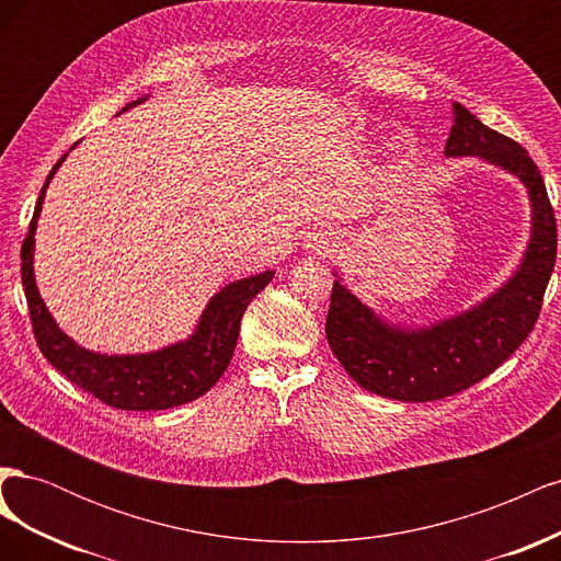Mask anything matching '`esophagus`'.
I'll return each mask as SVG.
<instances>
[{
    "label": "esophagus",
    "mask_w": 561,
    "mask_h": 561,
    "mask_svg": "<svg viewBox=\"0 0 561 561\" xmlns=\"http://www.w3.org/2000/svg\"><path fill=\"white\" fill-rule=\"evenodd\" d=\"M311 241H313L311 248H316V250H325L328 248V236L316 233V236H311Z\"/></svg>",
    "instance_id": "34e87169"
}]
</instances>
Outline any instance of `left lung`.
Wrapping results in <instances>:
<instances>
[{
  "label": "left lung",
  "mask_w": 561,
  "mask_h": 561,
  "mask_svg": "<svg viewBox=\"0 0 561 561\" xmlns=\"http://www.w3.org/2000/svg\"><path fill=\"white\" fill-rule=\"evenodd\" d=\"M445 154L480 157L515 175L531 201V239L519 268L494 295L428 328L386 322L334 280L325 322L330 348L353 381L390 400H443L489 377L534 330L557 260L554 210L522 145L454 103Z\"/></svg>",
  "instance_id": "left-lung-1"
}]
</instances>
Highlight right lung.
I'll return each instance as SVG.
<instances>
[{
  "instance_id": "1",
  "label": "right lung",
  "mask_w": 561,
  "mask_h": 561,
  "mask_svg": "<svg viewBox=\"0 0 561 561\" xmlns=\"http://www.w3.org/2000/svg\"><path fill=\"white\" fill-rule=\"evenodd\" d=\"M142 100L147 98L133 100L122 112L140 105ZM65 159L67 154H62L58 163L50 168L21 250L23 290L27 297L32 330H35L44 358L81 390L95 396L100 402L116 407V410L159 412L206 396L219 377L225 375L231 360L248 304L264 290L276 271H264V274L233 280L222 287L208 301L206 311L201 313L196 332L184 342L171 344L161 351L107 355L75 344L56 325L54 316L48 313L35 283V266H32V262H35V231L46 186Z\"/></svg>"
}]
</instances>
